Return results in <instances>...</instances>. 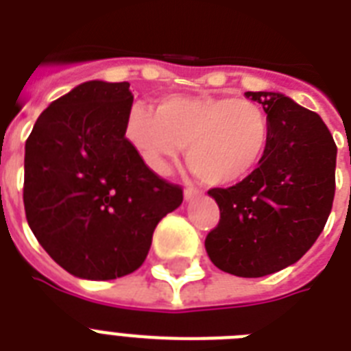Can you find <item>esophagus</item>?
Instances as JSON below:
<instances>
[{
	"label": "esophagus",
	"instance_id": "obj_1",
	"mask_svg": "<svg viewBox=\"0 0 351 351\" xmlns=\"http://www.w3.org/2000/svg\"><path fill=\"white\" fill-rule=\"evenodd\" d=\"M200 189H198V187H193V186H187L186 189H184V197H186V200H191V198H195V197H198V195H200Z\"/></svg>",
	"mask_w": 351,
	"mask_h": 351
}]
</instances>
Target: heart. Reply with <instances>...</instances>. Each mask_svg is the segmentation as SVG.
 Instances as JSON below:
<instances>
[{
    "label": "heart",
    "mask_w": 351,
    "mask_h": 351,
    "mask_svg": "<svg viewBox=\"0 0 351 351\" xmlns=\"http://www.w3.org/2000/svg\"><path fill=\"white\" fill-rule=\"evenodd\" d=\"M125 138L154 173H165L182 147L198 180L231 186L262 164L269 147L267 114L250 100L233 96H169L156 111L132 104Z\"/></svg>",
    "instance_id": "1"
}]
</instances>
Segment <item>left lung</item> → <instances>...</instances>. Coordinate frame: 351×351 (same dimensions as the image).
I'll return each instance as SVG.
<instances>
[{"label": "left lung", "instance_id": "left-lung-1", "mask_svg": "<svg viewBox=\"0 0 351 351\" xmlns=\"http://www.w3.org/2000/svg\"><path fill=\"white\" fill-rule=\"evenodd\" d=\"M267 114L271 138L262 164L239 184L213 187L220 220L206 237L215 266L266 277L315 244L335 197L337 145L321 117L278 93H245Z\"/></svg>", "mask_w": 351, "mask_h": 351}]
</instances>
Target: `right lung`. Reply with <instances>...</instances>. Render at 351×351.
I'll list each match as a JSON object with an SVG mask.
<instances>
[{
  "mask_svg": "<svg viewBox=\"0 0 351 351\" xmlns=\"http://www.w3.org/2000/svg\"><path fill=\"white\" fill-rule=\"evenodd\" d=\"M127 82H85L41 112L25 143L23 204L30 230L74 277L136 271L154 228L182 187L143 164L125 138Z\"/></svg>",
  "mask_w": 351,
  "mask_h": 351,
  "instance_id": "obj_1",
  "label": "right lung"
}]
</instances>
